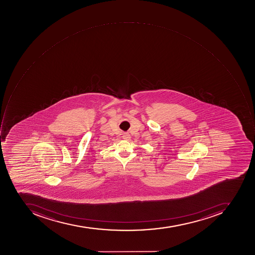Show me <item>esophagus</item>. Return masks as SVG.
I'll return each instance as SVG.
<instances>
[{"mask_svg": "<svg viewBox=\"0 0 255 255\" xmlns=\"http://www.w3.org/2000/svg\"><path fill=\"white\" fill-rule=\"evenodd\" d=\"M123 138L124 139H129L130 135H128V133H126V134H124V135H123Z\"/></svg>", "mask_w": 255, "mask_h": 255, "instance_id": "esophagus-1", "label": "esophagus"}]
</instances>
